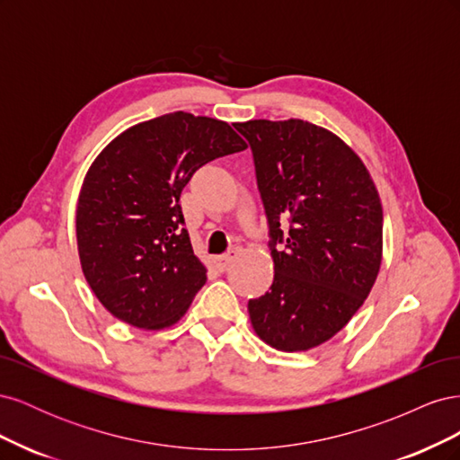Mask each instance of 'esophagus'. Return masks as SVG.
<instances>
[{
    "instance_id": "1",
    "label": "esophagus",
    "mask_w": 460,
    "mask_h": 460,
    "mask_svg": "<svg viewBox=\"0 0 460 460\" xmlns=\"http://www.w3.org/2000/svg\"><path fill=\"white\" fill-rule=\"evenodd\" d=\"M234 259H235V252H228L226 255H217V257H213V264H215V267H217L220 272H225V270L230 267Z\"/></svg>"
}]
</instances>
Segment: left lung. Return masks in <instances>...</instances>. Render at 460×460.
<instances>
[{"label": "left lung", "mask_w": 460, "mask_h": 460, "mask_svg": "<svg viewBox=\"0 0 460 460\" xmlns=\"http://www.w3.org/2000/svg\"><path fill=\"white\" fill-rule=\"evenodd\" d=\"M269 220L274 280L247 303L257 336L278 351H307L349 323L382 264L384 213L357 153L301 119L247 120Z\"/></svg>", "instance_id": "obj_1"}]
</instances>
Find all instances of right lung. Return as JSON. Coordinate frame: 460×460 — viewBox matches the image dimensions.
Wrapping results in <instances>:
<instances>
[{
    "mask_svg": "<svg viewBox=\"0 0 460 460\" xmlns=\"http://www.w3.org/2000/svg\"><path fill=\"white\" fill-rule=\"evenodd\" d=\"M247 144L225 120L184 111L117 136L92 163L76 207L82 272L122 323L161 330L207 282L184 228L180 193L198 169Z\"/></svg>",
    "mask_w": 460,
    "mask_h": 460,
    "instance_id": "right-lung-1",
    "label": "right lung"
}]
</instances>
